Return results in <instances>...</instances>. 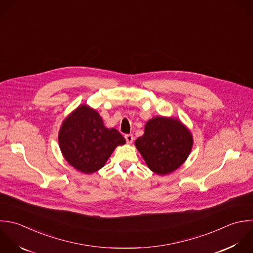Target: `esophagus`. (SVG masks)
<instances>
[{"label": "esophagus", "instance_id": "obj_1", "mask_svg": "<svg viewBox=\"0 0 253 253\" xmlns=\"http://www.w3.org/2000/svg\"><path fill=\"white\" fill-rule=\"evenodd\" d=\"M125 139H126L127 143L131 144L133 142V140H134V137H133L132 134H127V135H125Z\"/></svg>", "mask_w": 253, "mask_h": 253}]
</instances>
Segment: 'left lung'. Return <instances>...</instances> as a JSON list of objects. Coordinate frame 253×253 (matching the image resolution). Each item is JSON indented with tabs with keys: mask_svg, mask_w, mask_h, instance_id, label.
Returning a JSON list of instances; mask_svg holds the SVG:
<instances>
[{
	"mask_svg": "<svg viewBox=\"0 0 253 253\" xmlns=\"http://www.w3.org/2000/svg\"><path fill=\"white\" fill-rule=\"evenodd\" d=\"M193 140L188 129L177 119L155 117L147 122L145 133L135 145L146 164L158 174H168L187 159Z\"/></svg>",
	"mask_w": 253,
	"mask_h": 253,
	"instance_id": "obj_1",
	"label": "left lung"
}]
</instances>
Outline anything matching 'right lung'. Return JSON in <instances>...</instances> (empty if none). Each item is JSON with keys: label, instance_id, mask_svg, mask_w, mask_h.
Instances as JSON below:
<instances>
[{"label": "right lung", "instance_id": "right-lung-1", "mask_svg": "<svg viewBox=\"0 0 253 253\" xmlns=\"http://www.w3.org/2000/svg\"><path fill=\"white\" fill-rule=\"evenodd\" d=\"M125 142L116 129L104 127L99 114L86 105L78 107L66 118L59 132V145L66 161L84 173L100 169L114 149Z\"/></svg>", "mask_w": 253, "mask_h": 253}]
</instances>
